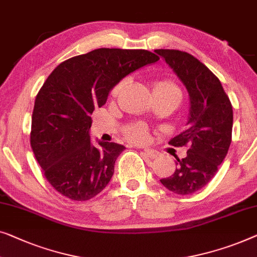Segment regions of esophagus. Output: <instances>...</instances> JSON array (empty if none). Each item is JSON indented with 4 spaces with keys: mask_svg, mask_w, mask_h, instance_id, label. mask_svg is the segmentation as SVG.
<instances>
[{
    "mask_svg": "<svg viewBox=\"0 0 257 257\" xmlns=\"http://www.w3.org/2000/svg\"><path fill=\"white\" fill-rule=\"evenodd\" d=\"M143 153L145 156H147V158H150V159H155L156 156H158V153H156V152L153 150H145Z\"/></svg>",
    "mask_w": 257,
    "mask_h": 257,
    "instance_id": "34e87169",
    "label": "esophagus"
}]
</instances>
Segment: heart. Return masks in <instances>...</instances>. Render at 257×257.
<instances>
[{"mask_svg": "<svg viewBox=\"0 0 257 257\" xmlns=\"http://www.w3.org/2000/svg\"><path fill=\"white\" fill-rule=\"evenodd\" d=\"M126 83V80H122L120 81L119 83H118L116 87L113 88L112 90V94L114 96L119 95L122 88H124V85ZM154 90L155 91H166V92H170V94H174V95H177L181 97V90L180 88L177 87L176 84H175L173 81L170 80H161V81H158L154 84ZM125 135L126 137L128 138L130 140L132 141H136V143H143V141L146 139V130L143 125L140 124H135V125H131L128 126V127H126L125 130Z\"/></svg>", "mask_w": 257, "mask_h": 257, "instance_id": "1", "label": "heart"}]
</instances>
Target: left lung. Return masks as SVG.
Returning <instances> with one entry per match:
<instances>
[{
	"label": "left lung",
	"mask_w": 257,
	"mask_h": 257,
	"mask_svg": "<svg viewBox=\"0 0 257 257\" xmlns=\"http://www.w3.org/2000/svg\"><path fill=\"white\" fill-rule=\"evenodd\" d=\"M187 88L190 109L187 127L169 144L189 146L176 158L172 176L160 182L177 195H191L205 187L218 172L232 141L233 109L220 81L193 55L178 50H155Z\"/></svg>",
	"instance_id": "1"
}]
</instances>
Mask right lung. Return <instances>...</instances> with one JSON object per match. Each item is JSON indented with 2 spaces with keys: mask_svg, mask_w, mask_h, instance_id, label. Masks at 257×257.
I'll use <instances>...</instances> for the list:
<instances>
[{
  "mask_svg": "<svg viewBox=\"0 0 257 257\" xmlns=\"http://www.w3.org/2000/svg\"><path fill=\"white\" fill-rule=\"evenodd\" d=\"M146 50L98 48L61 62L35 101L30 143L44 175L58 192L88 200L109 183L122 145L91 144V113L120 80L159 61Z\"/></svg>",
  "mask_w": 257,
  "mask_h": 257,
  "instance_id": "obj_1",
  "label": "right lung"
}]
</instances>
